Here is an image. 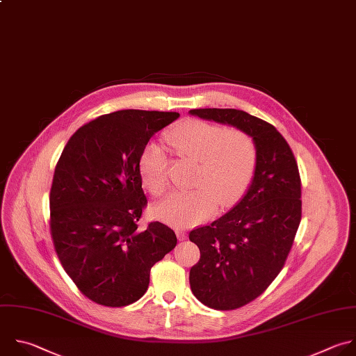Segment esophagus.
Returning <instances> with one entry per match:
<instances>
[{
  "instance_id": "1",
  "label": "esophagus",
  "mask_w": 356,
  "mask_h": 356,
  "mask_svg": "<svg viewBox=\"0 0 356 356\" xmlns=\"http://www.w3.org/2000/svg\"><path fill=\"white\" fill-rule=\"evenodd\" d=\"M176 234H177V238H179V241H186V239H187V234H186V232H184V230L176 229Z\"/></svg>"
}]
</instances>
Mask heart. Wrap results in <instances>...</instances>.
<instances>
[{
  "instance_id": "b5f03b06",
  "label": "heart",
  "mask_w": 356,
  "mask_h": 356,
  "mask_svg": "<svg viewBox=\"0 0 356 356\" xmlns=\"http://www.w3.org/2000/svg\"><path fill=\"white\" fill-rule=\"evenodd\" d=\"M168 141L183 159L198 162L193 184L155 207V215L176 226L208 219L220 204L230 208L248 193L259 165L254 141L238 129L187 120L173 129ZM140 173L149 191L159 197L169 188V161L159 144H148L140 158Z\"/></svg>"
}]
</instances>
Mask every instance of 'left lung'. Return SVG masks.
<instances>
[{
  "instance_id": "8db88e82",
  "label": "left lung",
  "mask_w": 356,
  "mask_h": 356,
  "mask_svg": "<svg viewBox=\"0 0 356 356\" xmlns=\"http://www.w3.org/2000/svg\"><path fill=\"white\" fill-rule=\"evenodd\" d=\"M190 114L242 130L259 152L241 202L188 234L200 249L190 270L194 296L211 309L234 310L259 298L285 266L302 219L299 169L285 138L261 118L236 108H193Z\"/></svg>"
}]
</instances>
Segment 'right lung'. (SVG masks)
<instances>
[{"label": "right lung", "mask_w": 356, "mask_h": 356, "mask_svg": "<svg viewBox=\"0 0 356 356\" xmlns=\"http://www.w3.org/2000/svg\"><path fill=\"white\" fill-rule=\"evenodd\" d=\"M176 111L118 110L68 140L50 190V233L58 260L92 302L123 307L148 289L151 268L177 243L175 232L138 220L148 201L140 158Z\"/></svg>", "instance_id": "add662e5"}]
</instances>
